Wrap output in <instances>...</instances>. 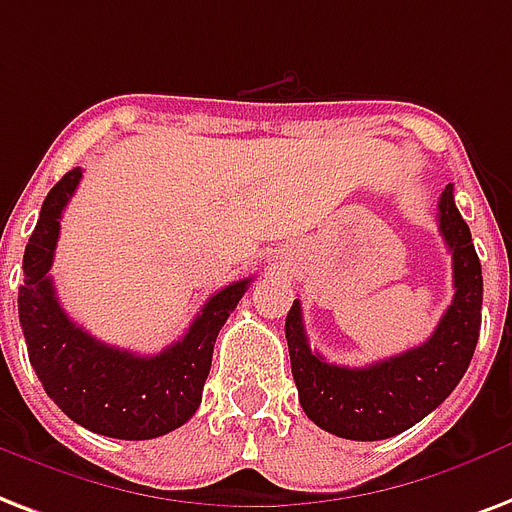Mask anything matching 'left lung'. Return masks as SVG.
I'll return each instance as SVG.
<instances>
[{
	"instance_id": "8db88e82",
	"label": "left lung",
	"mask_w": 512,
	"mask_h": 512,
	"mask_svg": "<svg viewBox=\"0 0 512 512\" xmlns=\"http://www.w3.org/2000/svg\"><path fill=\"white\" fill-rule=\"evenodd\" d=\"M438 209L440 233L454 260V300L421 346L368 368H341L311 351L300 300L292 303L284 322L292 378L306 416L330 435L346 440L395 438L435 411L470 368L481 330V260L454 204V185H446Z\"/></svg>"
}]
</instances>
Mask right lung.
<instances>
[{"label":"right lung","instance_id":"right-lung-1","mask_svg":"<svg viewBox=\"0 0 512 512\" xmlns=\"http://www.w3.org/2000/svg\"><path fill=\"white\" fill-rule=\"evenodd\" d=\"M80 179V166L58 179L23 252L18 317L31 368L50 400L80 427L117 440L161 438L198 411L217 333L252 279L212 295L182 341L161 354L142 357L96 341L66 317L50 279L61 214Z\"/></svg>","mask_w":512,"mask_h":512}]
</instances>
